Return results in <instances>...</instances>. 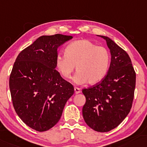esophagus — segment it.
Here are the masks:
<instances>
[{
  "label": "esophagus",
  "mask_w": 147,
  "mask_h": 147,
  "mask_svg": "<svg viewBox=\"0 0 147 147\" xmlns=\"http://www.w3.org/2000/svg\"><path fill=\"white\" fill-rule=\"evenodd\" d=\"M80 92H81V90H80L79 88L78 87L74 88V92H75V94H79Z\"/></svg>",
  "instance_id": "obj_1"
}]
</instances>
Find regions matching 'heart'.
I'll return each instance as SVG.
<instances>
[{
  "label": "heart",
  "mask_w": 147,
  "mask_h": 147,
  "mask_svg": "<svg viewBox=\"0 0 147 147\" xmlns=\"http://www.w3.org/2000/svg\"><path fill=\"white\" fill-rule=\"evenodd\" d=\"M111 63L109 51L86 39L74 41L66 47L65 56L59 55L55 67L66 79L71 78L76 67L73 80L76 84H95L107 75Z\"/></svg>",
  "instance_id": "obj_1"
}]
</instances>
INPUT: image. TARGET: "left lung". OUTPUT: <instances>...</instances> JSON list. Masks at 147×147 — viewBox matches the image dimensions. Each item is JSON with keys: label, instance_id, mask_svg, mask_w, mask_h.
Masks as SVG:
<instances>
[{"label": "left lung", "instance_id": "8db88e82", "mask_svg": "<svg viewBox=\"0 0 147 147\" xmlns=\"http://www.w3.org/2000/svg\"><path fill=\"white\" fill-rule=\"evenodd\" d=\"M99 36L110 49L111 65L100 83L82 89L86 97L82 116L88 127L104 133L118 127L131 111L136 73L127 52L109 37Z\"/></svg>", "mask_w": 147, "mask_h": 147}]
</instances>
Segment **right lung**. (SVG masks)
<instances>
[{"mask_svg":"<svg viewBox=\"0 0 147 147\" xmlns=\"http://www.w3.org/2000/svg\"><path fill=\"white\" fill-rule=\"evenodd\" d=\"M72 36H41L19 53L9 78L14 109L26 125L48 131L61 119L74 87L55 69L57 49Z\"/></svg>","mask_w":147,"mask_h":147,"instance_id":"right-lung-1","label":"right lung"}]
</instances>
